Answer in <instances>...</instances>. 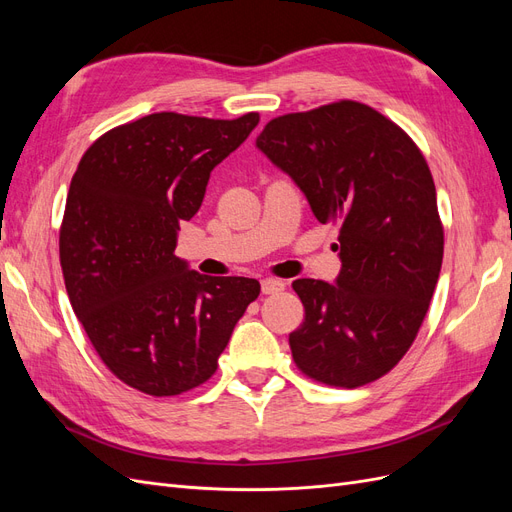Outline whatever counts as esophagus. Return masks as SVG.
Masks as SVG:
<instances>
[{
  "label": "esophagus",
  "mask_w": 512,
  "mask_h": 512,
  "mask_svg": "<svg viewBox=\"0 0 512 512\" xmlns=\"http://www.w3.org/2000/svg\"><path fill=\"white\" fill-rule=\"evenodd\" d=\"M284 288H286V284L280 280H262L260 282L262 294H275V292H282Z\"/></svg>",
  "instance_id": "esophagus-1"
}]
</instances>
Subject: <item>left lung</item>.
<instances>
[{"label":"left lung","instance_id":"obj_1","mask_svg":"<svg viewBox=\"0 0 512 512\" xmlns=\"http://www.w3.org/2000/svg\"><path fill=\"white\" fill-rule=\"evenodd\" d=\"M256 147L292 177L318 222L339 224L337 284L294 280L305 320L288 342L307 378L356 389L404 359L444 256L436 185L412 138L339 100L271 119Z\"/></svg>","mask_w":512,"mask_h":512}]
</instances>
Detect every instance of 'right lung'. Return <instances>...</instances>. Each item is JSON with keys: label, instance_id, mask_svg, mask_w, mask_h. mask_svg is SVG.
Masks as SVG:
<instances>
[{"label": "right lung", "instance_id": "add662e5", "mask_svg": "<svg viewBox=\"0 0 512 512\" xmlns=\"http://www.w3.org/2000/svg\"><path fill=\"white\" fill-rule=\"evenodd\" d=\"M258 113H153L102 134L70 181L59 262L76 318L102 363L132 389L170 397L207 382L260 284L209 277L175 256L211 170Z\"/></svg>", "mask_w": 512, "mask_h": 512}]
</instances>
